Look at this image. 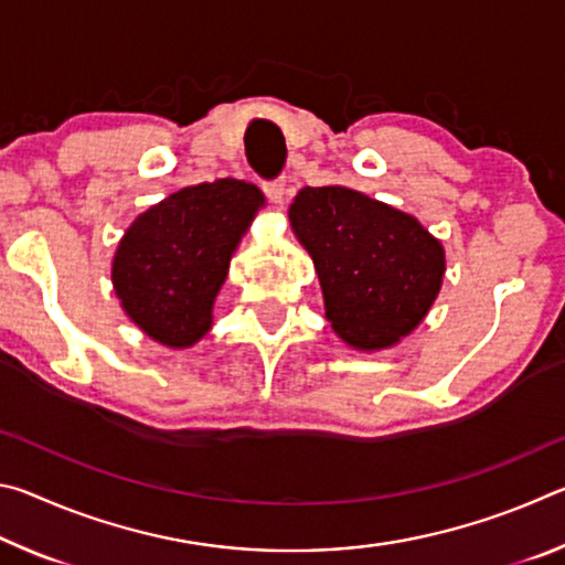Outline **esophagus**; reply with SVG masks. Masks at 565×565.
Returning a JSON list of instances; mask_svg holds the SVG:
<instances>
[{
    "instance_id": "esophagus-1",
    "label": "esophagus",
    "mask_w": 565,
    "mask_h": 565,
    "mask_svg": "<svg viewBox=\"0 0 565 565\" xmlns=\"http://www.w3.org/2000/svg\"><path fill=\"white\" fill-rule=\"evenodd\" d=\"M266 196H269V202L274 206H281L284 204V191H286V181L284 179H274V181H266L264 184Z\"/></svg>"
}]
</instances>
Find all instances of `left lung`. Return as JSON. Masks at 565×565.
I'll use <instances>...</instances> for the list:
<instances>
[{
	"label": "left lung",
	"instance_id": "left-lung-1",
	"mask_svg": "<svg viewBox=\"0 0 565 565\" xmlns=\"http://www.w3.org/2000/svg\"><path fill=\"white\" fill-rule=\"evenodd\" d=\"M331 329L359 351L414 331L441 291L446 254L418 218L349 186H303L289 206Z\"/></svg>",
	"mask_w": 565,
	"mask_h": 565
}]
</instances>
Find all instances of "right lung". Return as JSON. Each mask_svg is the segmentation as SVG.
I'll return each instance as SVG.
<instances>
[{
    "mask_svg": "<svg viewBox=\"0 0 565 565\" xmlns=\"http://www.w3.org/2000/svg\"><path fill=\"white\" fill-rule=\"evenodd\" d=\"M264 194L238 179L179 189L134 218L111 262L121 309L149 339L189 349L212 329V309Z\"/></svg>",
    "mask_w": 565,
    "mask_h": 565,
    "instance_id": "add662e5",
    "label": "right lung"
}]
</instances>
